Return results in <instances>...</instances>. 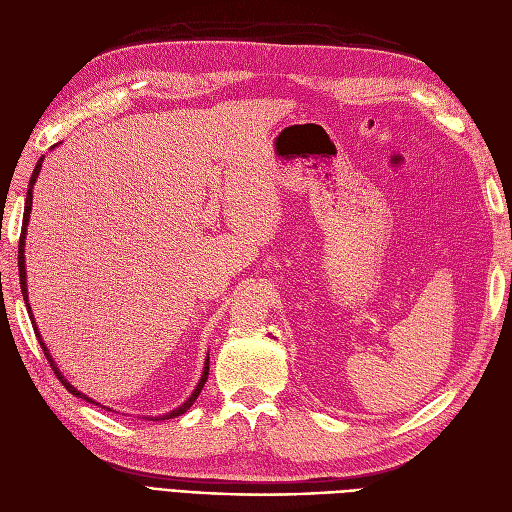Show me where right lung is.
<instances>
[{"label": "right lung", "instance_id": "obj_1", "mask_svg": "<svg viewBox=\"0 0 512 512\" xmlns=\"http://www.w3.org/2000/svg\"><path fill=\"white\" fill-rule=\"evenodd\" d=\"M42 160H44V156L38 160V164H36V168H34V173H32V179H29V190H27V198H25V215H23V228H21V239H19V277H21V292H23V299H25V305H27V312H29V318H32V324H34V333H36V337H38V342H40V346H42V350H44V356H46V361L51 363V367H53V371H55V376L59 378V382L66 386V391H70L72 395H76V397H83V399H87L89 404H96V401H91L87 395H83V393H79L74 389V386L59 374V369H57V365H55V361L51 359V354H49V350H46V346H44V342H42V337H40V333H38V327H36V322H34V316H32V307H29V303H27V284H25V250H23V245H25V235H27V222H29V213H32V200H34V183H36V179H38V175H40V168H42ZM207 376H209V356H207V363H205V369H203V378H200V382H198V386L194 389V393L188 397V401H185V404H181L177 410H173V412H168V414H164L162 416V421H166V418H175V416H181L185 410H188L194 401H196V397L200 395V391H203V386H205V382H207ZM158 421V418H156Z\"/></svg>", "mask_w": 512, "mask_h": 512}]
</instances>
